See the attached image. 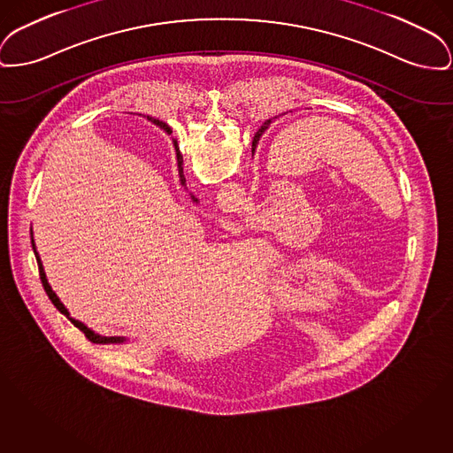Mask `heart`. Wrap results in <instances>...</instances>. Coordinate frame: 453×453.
Listing matches in <instances>:
<instances>
[{
	"label": "heart",
	"mask_w": 453,
	"mask_h": 453,
	"mask_svg": "<svg viewBox=\"0 0 453 453\" xmlns=\"http://www.w3.org/2000/svg\"><path fill=\"white\" fill-rule=\"evenodd\" d=\"M286 286H288L286 280L282 277H279L277 289L280 296H286ZM325 289H326V275L321 270H313L294 286L293 293L296 299H308V297L323 293Z\"/></svg>",
	"instance_id": "heart-1"
}]
</instances>
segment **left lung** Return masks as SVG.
I'll list each match as a JSON object with an SVG mask.
<instances>
[{
  "label": "left lung",
  "mask_w": 453,
  "mask_h": 453,
  "mask_svg": "<svg viewBox=\"0 0 453 453\" xmlns=\"http://www.w3.org/2000/svg\"><path fill=\"white\" fill-rule=\"evenodd\" d=\"M270 123H272V119H266L265 123H264V127L258 130V134H255V138H253V150H251V152H255V147H257V143H258L260 136L265 134V130L270 127Z\"/></svg>",
  "instance_id": "left-lung-1"
}]
</instances>
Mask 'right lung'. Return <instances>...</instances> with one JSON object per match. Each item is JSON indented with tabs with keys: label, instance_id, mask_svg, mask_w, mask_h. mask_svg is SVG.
Returning <instances> with one entry per match:
<instances>
[{
	"label": "right lung",
	"instance_id": "1",
	"mask_svg": "<svg viewBox=\"0 0 453 453\" xmlns=\"http://www.w3.org/2000/svg\"><path fill=\"white\" fill-rule=\"evenodd\" d=\"M149 121H152L154 125H157L159 128H162L164 132H171L169 130V127L165 125V123H162L159 119H154V118H149ZM173 145H174V150H176V160H178V171H180V181H181V185L183 187H187V178H185V174H183V156H181V152H180V147H178V142L176 140H173ZM191 200L195 202V203H198V198H195L193 195H191ZM30 240H32V248H34V251H35V258H37V265H39V275H41V282H42V286H44V291L46 294L50 296V299L53 301L54 306L61 311V313H65L70 321L77 326V328H81V332L85 334V337L90 341V342H94V344H103V346H106V344H127L128 342V339H125V337H107V335H101V334H97V332H94L92 328H88L85 323H81L79 319H72L70 317V311L65 308V304L59 301V297L56 296V293L53 291V288L50 286V282H48V277H46V272H44V266H42V262H41V257H39V253H37V250H35V241H34V234H32V229H30Z\"/></svg>",
	"mask_w": 453,
	"mask_h": 453
}]
</instances>
